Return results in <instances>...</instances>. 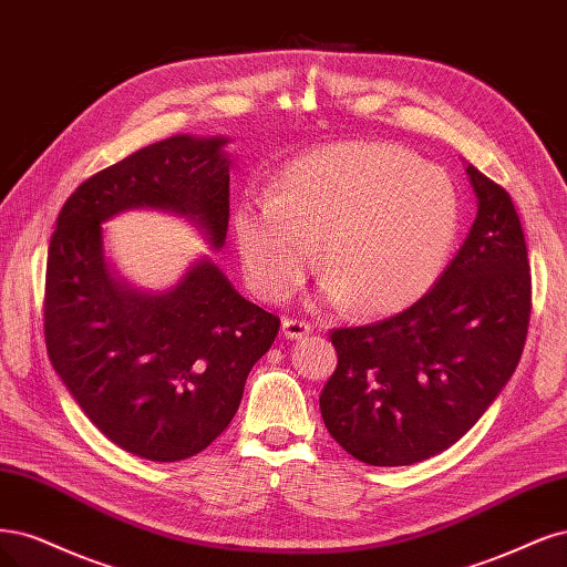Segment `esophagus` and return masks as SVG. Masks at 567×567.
Masks as SVG:
<instances>
[{"label":"esophagus","instance_id":"1","mask_svg":"<svg viewBox=\"0 0 567 567\" xmlns=\"http://www.w3.org/2000/svg\"><path fill=\"white\" fill-rule=\"evenodd\" d=\"M310 330H313V327H310V322H306V320H297V318H285L282 320L285 339H291V341L303 339V337L310 334Z\"/></svg>","mask_w":567,"mask_h":567}]
</instances>
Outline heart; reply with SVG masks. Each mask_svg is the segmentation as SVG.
<instances>
[{
    "label": "heart",
    "instance_id": "heart-1",
    "mask_svg": "<svg viewBox=\"0 0 567 567\" xmlns=\"http://www.w3.org/2000/svg\"><path fill=\"white\" fill-rule=\"evenodd\" d=\"M460 218L445 169L403 145L346 141L291 162L270 197L235 209L233 235L261 299L289 297L322 240V297L393 313L441 278Z\"/></svg>",
    "mask_w": 567,
    "mask_h": 567
}]
</instances>
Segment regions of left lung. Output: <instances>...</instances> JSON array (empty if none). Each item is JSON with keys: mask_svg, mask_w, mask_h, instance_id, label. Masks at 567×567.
Here are the masks:
<instances>
[{"mask_svg": "<svg viewBox=\"0 0 567 567\" xmlns=\"http://www.w3.org/2000/svg\"><path fill=\"white\" fill-rule=\"evenodd\" d=\"M478 214L431 291L403 313L332 332L339 362L320 395L324 426L355 460L408 466L447 450L518 368L529 264L508 193L466 167Z\"/></svg>", "mask_w": 567, "mask_h": 567, "instance_id": "left-lung-1", "label": "left lung"}]
</instances>
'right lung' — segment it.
<instances>
[{"label": "right lung", "mask_w": 567, "mask_h": 567, "mask_svg": "<svg viewBox=\"0 0 567 567\" xmlns=\"http://www.w3.org/2000/svg\"><path fill=\"white\" fill-rule=\"evenodd\" d=\"M226 136L178 134L141 148L68 197L51 235L44 337L53 370L105 437L151 462L209 447L280 330L207 254L174 287H132L105 259L103 224L126 209L184 216L226 245Z\"/></svg>", "instance_id": "right-lung-1"}]
</instances>
